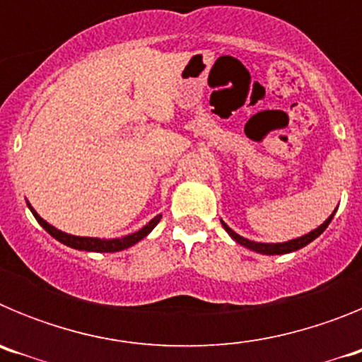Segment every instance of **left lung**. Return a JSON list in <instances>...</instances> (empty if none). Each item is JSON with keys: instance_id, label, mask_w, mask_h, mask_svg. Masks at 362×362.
<instances>
[{"instance_id": "1", "label": "left lung", "mask_w": 362, "mask_h": 362, "mask_svg": "<svg viewBox=\"0 0 362 362\" xmlns=\"http://www.w3.org/2000/svg\"><path fill=\"white\" fill-rule=\"evenodd\" d=\"M334 214H335V212H334ZM334 214H332V216L328 217V219H326L325 223H322V225L319 226V228L313 230V232L306 233V235H303V238L292 239V241H288V243H276V245H267V243H255V241H250V239L241 238L239 233L233 232V230L230 228V226H226V223H223V226H225L226 232H228L230 235H232V239H235V241H238L239 245L246 246V248H250V250H254V252H259V254L281 255V254H290V252L299 250V248H303V246H306V245H308V243H312L315 238H319V235H321V233L326 230V226L330 225V221H332V217H334Z\"/></svg>"}]
</instances>
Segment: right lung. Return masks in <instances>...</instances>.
<instances>
[{"label":"right lung","mask_w":362,"mask_h":362,"mask_svg":"<svg viewBox=\"0 0 362 362\" xmlns=\"http://www.w3.org/2000/svg\"><path fill=\"white\" fill-rule=\"evenodd\" d=\"M28 209H30V212L34 214V217L37 219V223H40L41 226H43L47 232L52 235V238H56L57 241L63 243V245L70 246V248H76V250H85V252H119V250H124V248H129V246L136 245L137 241H141L143 238H146L150 232L153 230V226L158 225L159 219H161V216H156L152 221H150L148 225L143 226L139 232L136 233H130V235H124V238L121 239H98V238H78V235H70V233H65L62 232V230L54 228L52 225H49L47 221L41 219L40 216L36 214V210L32 209L30 204H28Z\"/></svg>","instance_id":"right-lung-1"}]
</instances>
